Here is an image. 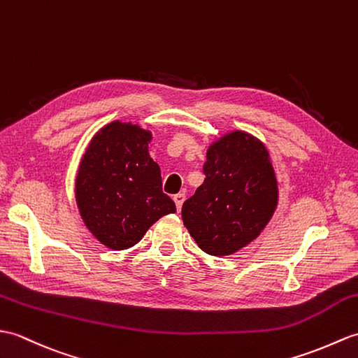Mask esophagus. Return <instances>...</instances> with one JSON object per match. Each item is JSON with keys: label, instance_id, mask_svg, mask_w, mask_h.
<instances>
[{"label": "esophagus", "instance_id": "34e87169", "mask_svg": "<svg viewBox=\"0 0 358 358\" xmlns=\"http://www.w3.org/2000/svg\"><path fill=\"white\" fill-rule=\"evenodd\" d=\"M185 199H186L185 194L173 195V201H176V206H177V210H178V212L181 210V206H182V203H185Z\"/></svg>", "mask_w": 358, "mask_h": 358}]
</instances>
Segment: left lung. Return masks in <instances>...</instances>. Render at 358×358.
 Instances as JSON below:
<instances>
[{"mask_svg":"<svg viewBox=\"0 0 358 358\" xmlns=\"http://www.w3.org/2000/svg\"><path fill=\"white\" fill-rule=\"evenodd\" d=\"M206 180L185 201L181 218L203 252L234 255L259 236L279 203L270 152L256 136L234 129L207 148Z\"/></svg>","mask_w":358,"mask_h":358,"instance_id":"obj_1","label":"left lung"}]
</instances>
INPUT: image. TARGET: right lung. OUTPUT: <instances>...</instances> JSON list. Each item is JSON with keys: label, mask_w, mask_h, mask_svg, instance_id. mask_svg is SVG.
I'll list each match as a JSON object with an SVG mask.
<instances>
[{"label": "right lung", "mask_w": 358, "mask_h": 358, "mask_svg": "<svg viewBox=\"0 0 358 358\" xmlns=\"http://www.w3.org/2000/svg\"><path fill=\"white\" fill-rule=\"evenodd\" d=\"M152 132L113 120L99 129L82 155L74 196L85 227L111 250H127L176 203L163 194L160 168L148 151Z\"/></svg>", "instance_id": "1"}]
</instances>
